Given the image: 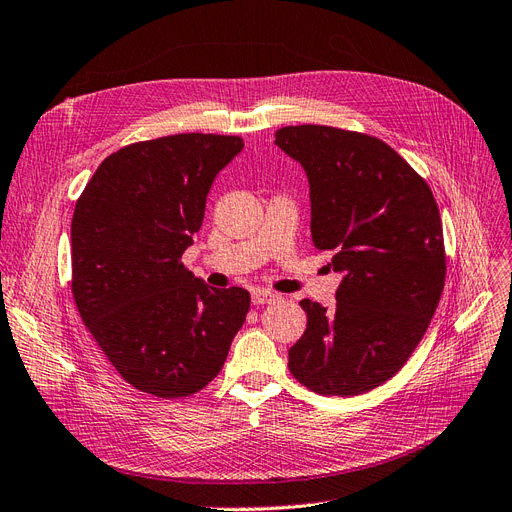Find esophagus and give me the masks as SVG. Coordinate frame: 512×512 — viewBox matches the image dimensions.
Segmentation results:
<instances>
[{"instance_id": "34e87169", "label": "esophagus", "mask_w": 512, "mask_h": 512, "mask_svg": "<svg viewBox=\"0 0 512 512\" xmlns=\"http://www.w3.org/2000/svg\"><path fill=\"white\" fill-rule=\"evenodd\" d=\"M280 295L274 293V291H268V289H255L253 291V304L261 306V304H272V302H278Z\"/></svg>"}]
</instances>
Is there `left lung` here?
I'll list each match as a JSON object with an SVG mask.
<instances>
[{"label": "left lung", "mask_w": 512, "mask_h": 512, "mask_svg": "<svg viewBox=\"0 0 512 512\" xmlns=\"http://www.w3.org/2000/svg\"><path fill=\"white\" fill-rule=\"evenodd\" d=\"M310 183L312 242L344 278L332 310L302 300L289 372L321 395L366 393L400 372L430 325L447 276L442 223L425 178L389 144L329 125L276 131Z\"/></svg>", "instance_id": "8db88e82"}]
</instances>
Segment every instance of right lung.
Segmentation results:
<instances>
[{"mask_svg":"<svg viewBox=\"0 0 512 512\" xmlns=\"http://www.w3.org/2000/svg\"><path fill=\"white\" fill-rule=\"evenodd\" d=\"M240 136L176 134L108 155L72 219V295L125 381L157 398L204 389L251 306L246 289H212L183 266L214 176Z\"/></svg>","mask_w":512,"mask_h":512,"instance_id":"1","label":"right lung"}]
</instances>
